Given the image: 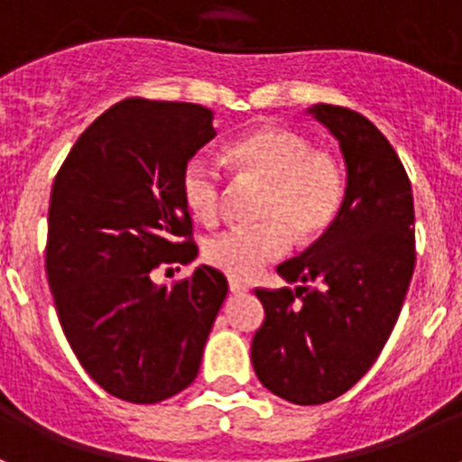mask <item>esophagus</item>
<instances>
[{
  "mask_svg": "<svg viewBox=\"0 0 462 462\" xmlns=\"http://www.w3.org/2000/svg\"><path fill=\"white\" fill-rule=\"evenodd\" d=\"M228 289H231V293H247V291H250V287H247V284H243V282H238V280H228Z\"/></svg>",
  "mask_w": 462,
  "mask_h": 462,
  "instance_id": "1",
  "label": "esophagus"
}]
</instances>
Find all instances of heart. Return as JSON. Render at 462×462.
<instances>
[{"mask_svg": "<svg viewBox=\"0 0 462 462\" xmlns=\"http://www.w3.org/2000/svg\"><path fill=\"white\" fill-rule=\"evenodd\" d=\"M243 180L263 185L256 226L226 228L203 243V259L236 280H250L291 245L319 238L340 215L345 171L328 150H314L303 134L263 126L226 148ZM222 175L203 157H191L180 173V199L196 222L215 224L222 210Z\"/></svg>", "mask_w": 462, "mask_h": 462, "instance_id": "heart-1", "label": "heart"}]
</instances>
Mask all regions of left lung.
<instances>
[{"label":"left lung","instance_id":"left-lung-1","mask_svg":"<svg viewBox=\"0 0 462 462\" xmlns=\"http://www.w3.org/2000/svg\"><path fill=\"white\" fill-rule=\"evenodd\" d=\"M314 120L337 138L346 166L340 215L314 245L277 266L296 289H254L266 319L252 365L271 393L321 405L377 361L414 273V199L391 143L361 113L317 104ZM317 283V288H308Z\"/></svg>","mask_w":462,"mask_h":462}]
</instances>
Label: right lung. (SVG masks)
<instances>
[{"label": "right lung", "mask_w": 462, "mask_h": 462, "mask_svg": "<svg viewBox=\"0 0 462 462\" xmlns=\"http://www.w3.org/2000/svg\"><path fill=\"white\" fill-rule=\"evenodd\" d=\"M212 120L199 104L125 99L80 134L52 182L57 317L85 373L126 402H162L194 382L226 298V277L210 266L173 287L150 277L196 259L180 173L217 134Z\"/></svg>", "instance_id": "1"}]
</instances>
